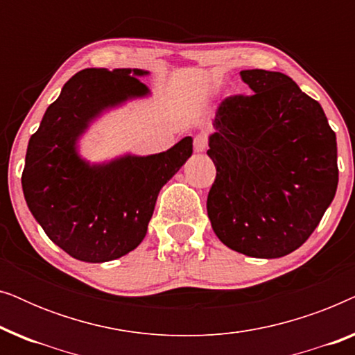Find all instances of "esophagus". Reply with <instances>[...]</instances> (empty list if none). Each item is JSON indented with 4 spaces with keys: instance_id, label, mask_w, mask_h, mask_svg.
<instances>
[{
    "instance_id": "1",
    "label": "esophagus",
    "mask_w": 355,
    "mask_h": 355,
    "mask_svg": "<svg viewBox=\"0 0 355 355\" xmlns=\"http://www.w3.org/2000/svg\"><path fill=\"white\" fill-rule=\"evenodd\" d=\"M208 147V140L205 134H198L193 139V152L196 153H203Z\"/></svg>"
}]
</instances>
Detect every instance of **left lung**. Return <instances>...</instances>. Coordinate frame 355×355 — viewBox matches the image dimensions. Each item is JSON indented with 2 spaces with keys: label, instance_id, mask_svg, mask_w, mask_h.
<instances>
[{
  "label": "left lung",
  "instance_id": "left-lung-1",
  "mask_svg": "<svg viewBox=\"0 0 355 355\" xmlns=\"http://www.w3.org/2000/svg\"><path fill=\"white\" fill-rule=\"evenodd\" d=\"M254 94L220 105L207 155L216 166L207 211L223 244L255 259L299 249L338 189L336 134L318 101L283 72L249 69Z\"/></svg>",
  "mask_w": 355,
  "mask_h": 355
}]
</instances>
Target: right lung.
Returning <instances> with one entry per match:
<instances>
[{
    "instance_id": "obj_1",
    "label": "right lung",
    "mask_w": 355,
    "mask_h": 355,
    "mask_svg": "<svg viewBox=\"0 0 355 355\" xmlns=\"http://www.w3.org/2000/svg\"><path fill=\"white\" fill-rule=\"evenodd\" d=\"M144 69H84L62 87L28 140L22 191L46 236L80 261L103 263L144 241L162 187L192 155V137L166 152L90 163L79 142L106 111L145 98Z\"/></svg>"
}]
</instances>
